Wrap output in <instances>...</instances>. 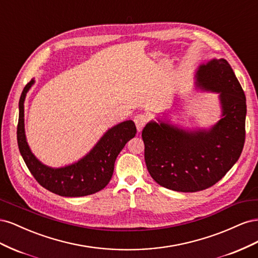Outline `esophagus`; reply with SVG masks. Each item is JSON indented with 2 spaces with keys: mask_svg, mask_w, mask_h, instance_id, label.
<instances>
[{
  "mask_svg": "<svg viewBox=\"0 0 258 258\" xmlns=\"http://www.w3.org/2000/svg\"><path fill=\"white\" fill-rule=\"evenodd\" d=\"M135 122H136V126L139 132H141L143 127L146 124L147 122V117L144 114H138L135 117Z\"/></svg>",
  "mask_w": 258,
  "mask_h": 258,
  "instance_id": "esophagus-1",
  "label": "esophagus"
}]
</instances>
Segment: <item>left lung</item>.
<instances>
[{
  "label": "left lung",
  "instance_id": "obj_1",
  "mask_svg": "<svg viewBox=\"0 0 258 258\" xmlns=\"http://www.w3.org/2000/svg\"><path fill=\"white\" fill-rule=\"evenodd\" d=\"M200 88L220 93L223 118L210 130L185 131L148 122L142 130L148 172L168 189L194 192L209 188L238 161L245 141V95L230 64L213 59L197 72Z\"/></svg>",
  "mask_w": 258,
  "mask_h": 258
}]
</instances>
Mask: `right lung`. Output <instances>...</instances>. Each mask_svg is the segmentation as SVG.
<instances>
[{"label":"right lung","mask_w":258,"mask_h":258,"mask_svg":"<svg viewBox=\"0 0 258 258\" xmlns=\"http://www.w3.org/2000/svg\"><path fill=\"white\" fill-rule=\"evenodd\" d=\"M34 81L23 88L19 100L17 141L20 154L37 183L47 190L63 197H83L95 194L111 181L116 157L137 134L136 124L127 120L111 128L83 159L64 168L52 169L38 161L31 153L25 135L23 103Z\"/></svg>","instance_id":"right-lung-1"}]
</instances>
